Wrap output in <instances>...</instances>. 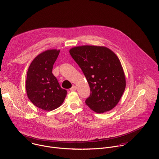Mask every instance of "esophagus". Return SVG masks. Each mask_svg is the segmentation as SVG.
Instances as JSON below:
<instances>
[{
	"instance_id": "esophagus-1",
	"label": "esophagus",
	"mask_w": 159,
	"mask_h": 159,
	"mask_svg": "<svg viewBox=\"0 0 159 159\" xmlns=\"http://www.w3.org/2000/svg\"><path fill=\"white\" fill-rule=\"evenodd\" d=\"M77 89V87L75 85H73L71 88H70V91H75Z\"/></svg>"
}]
</instances>
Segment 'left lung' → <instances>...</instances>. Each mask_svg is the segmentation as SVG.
I'll return each instance as SVG.
<instances>
[{
  "label": "left lung",
  "mask_w": 159,
  "mask_h": 159,
  "mask_svg": "<svg viewBox=\"0 0 159 159\" xmlns=\"http://www.w3.org/2000/svg\"><path fill=\"white\" fill-rule=\"evenodd\" d=\"M69 52L90 87L85 104L98 113L114 108L126 87L124 71L116 54L106 47L90 45L74 47Z\"/></svg>",
  "instance_id": "obj_1"
}]
</instances>
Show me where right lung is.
<instances>
[{
  "mask_svg": "<svg viewBox=\"0 0 159 159\" xmlns=\"http://www.w3.org/2000/svg\"><path fill=\"white\" fill-rule=\"evenodd\" d=\"M60 50H48L38 55L29 66L26 81L28 97L36 107L52 111L60 107L66 96L52 74Z\"/></svg>",
  "mask_w": 159,
  "mask_h": 159,
  "instance_id": "right-lung-1",
  "label": "right lung"
}]
</instances>
